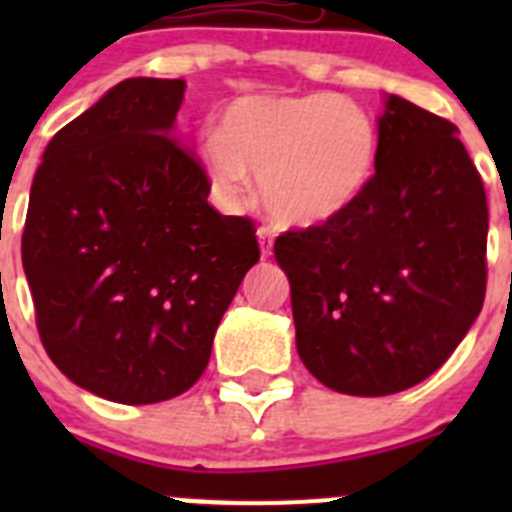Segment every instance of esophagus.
I'll return each instance as SVG.
<instances>
[{
  "label": "esophagus",
  "instance_id": "esophagus-1",
  "mask_svg": "<svg viewBox=\"0 0 512 512\" xmlns=\"http://www.w3.org/2000/svg\"><path fill=\"white\" fill-rule=\"evenodd\" d=\"M256 235H259L261 243V256H271V248H274V230H271L269 225H261V228L256 230Z\"/></svg>",
  "mask_w": 512,
  "mask_h": 512
}]
</instances>
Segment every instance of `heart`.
Instances as JSON below:
<instances>
[{
    "instance_id": "b5f03b06",
    "label": "heart",
    "mask_w": 512,
    "mask_h": 512,
    "mask_svg": "<svg viewBox=\"0 0 512 512\" xmlns=\"http://www.w3.org/2000/svg\"><path fill=\"white\" fill-rule=\"evenodd\" d=\"M202 164L217 192L241 200L248 171L261 176L264 205L279 223H328L372 182L379 135L372 115L333 92L243 97L205 138Z\"/></svg>"
}]
</instances>
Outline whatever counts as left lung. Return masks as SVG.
Returning <instances> with one entry per match:
<instances>
[{"label":"left lung","mask_w":512,"mask_h":512,"mask_svg":"<svg viewBox=\"0 0 512 512\" xmlns=\"http://www.w3.org/2000/svg\"><path fill=\"white\" fill-rule=\"evenodd\" d=\"M487 225L485 184L454 122L392 94L366 192L274 243L307 372L356 397L431 377L485 302Z\"/></svg>","instance_id":"1"}]
</instances>
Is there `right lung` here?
Returning a JSON list of instances; mask_svg holds the SVG:
<instances>
[{
  "label": "right lung",
  "instance_id": "1",
  "mask_svg": "<svg viewBox=\"0 0 512 512\" xmlns=\"http://www.w3.org/2000/svg\"><path fill=\"white\" fill-rule=\"evenodd\" d=\"M184 79H125L58 130L35 171L22 266L35 325L74 384L125 405L171 400L259 261L251 217L207 202L174 133Z\"/></svg>",
  "mask_w": 512,
  "mask_h": 512
}]
</instances>
